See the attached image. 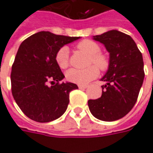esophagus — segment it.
<instances>
[{"label": "esophagus", "instance_id": "obj_1", "mask_svg": "<svg viewBox=\"0 0 153 153\" xmlns=\"http://www.w3.org/2000/svg\"><path fill=\"white\" fill-rule=\"evenodd\" d=\"M79 89H86L87 85H79Z\"/></svg>", "mask_w": 153, "mask_h": 153}]
</instances>
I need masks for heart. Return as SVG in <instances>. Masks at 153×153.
I'll use <instances>...</instances> for the list:
<instances>
[{"instance_id": "1", "label": "heart", "mask_w": 153, "mask_h": 153, "mask_svg": "<svg viewBox=\"0 0 153 153\" xmlns=\"http://www.w3.org/2000/svg\"><path fill=\"white\" fill-rule=\"evenodd\" d=\"M77 47L79 50L85 51L91 56L90 63L95 64L101 70H106L109 66L108 58L101 52V47L95 41L91 40H84L80 41ZM69 59V49L67 46H62L57 51L56 54V62L58 67L64 69L68 66ZM95 66H91L85 69L71 68L66 73L67 79L72 83L78 85H85L87 83L97 78L98 75V69Z\"/></svg>"}]
</instances>
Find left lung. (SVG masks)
<instances>
[{
    "label": "left lung",
    "instance_id": "left-lung-1",
    "mask_svg": "<svg viewBox=\"0 0 153 153\" xmlns=\"http://www.w3.org/2000/svg\"><path fill=\"white\" fill-rule=\"evenodd\" d=\"M109 52V66L101 80L102 97L89 100L91 113L97 119L111 122L124 117L137 101L144 80L142 54L134 40L118 30L93 36Z\"/></svg>",
    "mask_w": 153,
    "mask_h": 153
}]
</instances>
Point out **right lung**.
Segmentation results:
<instances>
[{"mask_svg":"<svg viewBox=\"0 0 153 153\" xmlns=\"http://www.w3.org/2000/svg\"><path fill=\"white\" fill-rule=\"evenodd\" d=\"M79 38L40 31L21 43L12 67L11 84L14 100L28 118L47 123L65 113L69 92L78 86L60 83L64 75L56 62V54Z\"/></svg>","mask_w":153,"mask_h":153,"instance_id":"obj_1","label":"right lung"}]
</instances>
